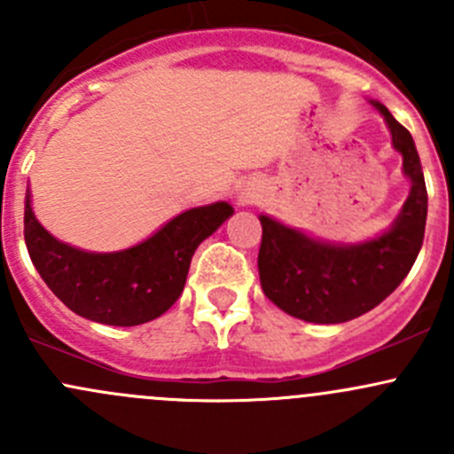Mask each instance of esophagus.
Returning a JSON list of instances; mask_svg holds the SVG:
<instances>
[{
  "instance_id": "34e87169",
  "label": "esophagus",
  "mask_w": 454,
  "mask_h": 454,
  "mask_svg": "<svg viewBox=\"0 0 454 454\" xmlns=\"http://www.w3.org/2000/svg\"><path fill=\"white\" fill-rule=\"evenodd\" d=\"M241 200H244V201H248V195H241Z\"/></svg>"
}]
</instances>
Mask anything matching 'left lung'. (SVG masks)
Returning a JSON list of instances; mask_svg holds the SVG:
<instances>
[{"label":"left lung","mask_w":454,"mask_h":454,"mask_svg":"<svg viewBox=\"0 0 454 454\" xmlns=\"http://www.w3.org/2000/svg\"><path fill=\"white\" fill-rule=\"evenodd\" d=\"M369 103L382 114L411 182L395 222L373 239L336 244L259 215L261 287L278 309L308 323L336 325L367 314L404 281L422 250L428 195L413 136L382 103Z\"/></svg>","instance_id":"left-lung-1"}]
</instances>
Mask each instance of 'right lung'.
Here are the masks:
<instances>
[{"label": "right lung", "mask_w": 454, "mask_h": 454, "mask_svg": "<svg viewBox=\"0 0 454 454\" xmlns=\"http://www.w3.org/2000/svg\"><path fill=\"white\" fill-rule=\"evenodd\" d=\"M232 213L228 201L198 206L131 248L87 253L41 226L28 189L24 237L36 272L66 308L94 323L134 327L162 316L180 299L198 246Z\"/></svg>", "instance_id": "right-lung-1"}]
</instances>
